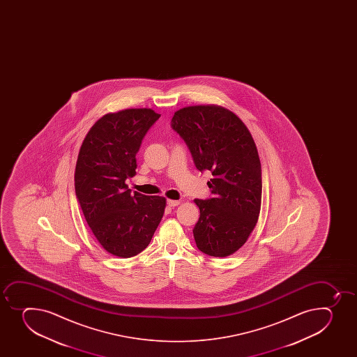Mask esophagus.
<instances>
[{
  "label": "esophagus",
  "mask_w": 357,
  "mask_h": 357,
  "mask_svg": "<svg viewBox=\"0 0 357 357\" xmlns=\"http://www.w3.org/2000/svg\"><path fill=\"white\" fill-rule=\"evenodd\" d=\"M178 205H179L178 200H167V206H169V207H176V206Z\"/></svg>",
  "instance_id": "obj_1"
}]
</instances>
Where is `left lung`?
<instances>
[{"label":"left lung","mask_w":357,"mask_h":357,"mask_svg":"<svg viewBox=\"0 0 357 357\" xmlns=\"http://www.w3.org/2000/svg\"><path fill=\"white\" fill-rule=\"evenodd\" d=\"M171 127L191 152L200 172L211 171L212 195L195 199L200 218L193 228L199 250L226 257L238 250L257 223L261 202V167L245 124L219 106L186 107Z\"/></svg>","instance_id":"left-lung-1"}]
</instances>
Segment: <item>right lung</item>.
<instances>
[{"instance_id":"right-lung-1","label":"right lung","mask_w":357,"mask_h":357,"mask_svg":"<svg viewBox=\"0 0 357 357\" xmlns=\"http://www.w3.org/2000/svg\"><path fill=\"white\" fill-rule=\"evenodd\" d=\"M159 117L146 108L107 114L91 128L79 151V205L96 240L117 257L144 250L164 214L165 198L131 193L126 184L136 173L142 141Z\"/></svg>"}]
</instances>
